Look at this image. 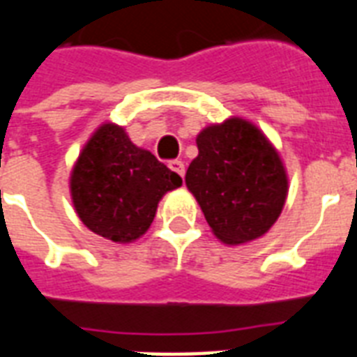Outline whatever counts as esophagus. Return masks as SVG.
<instances>
[{"instance_id": "1", "label": "esophagus", "mask_w": 357, "mask_h": 357, "mask_svg": "<svg viewBox=\"0 0 357 357\" xmlns=\"http://www.w3.org/2000/svg\"><path fill=\"white\" fill-rule=\"evenodd\" d=\"M168 168H170L172 172L178 174V176H181V178L185 176V162L179 161V159H174V161L168 162Z\"/></svg>"}]
</instances>
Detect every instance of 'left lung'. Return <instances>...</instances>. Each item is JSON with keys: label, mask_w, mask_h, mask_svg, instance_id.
<instances>
[{"label": "left lung", "mask_w": 357, "mask_h": 357, "mask_svg": "<svg viewBox=\"0 0 357 357\" xmlns=\"http://www.w3.org/2000/svg\"><path fill=\"white\" fill-rule=\"evenodd\" d=\"M198 157L185 183L224 244L259 238L282 215L289 181L280 153L248 120L228 119L202 129Z\"/></svg>", "instance_id": "left-lung-1"}]
</instances>
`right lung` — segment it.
<instances>
[{
	"mask_svg": "<svg viewBox=\"0 0 357 357\" xmlns=\"http://www.w3.org/2000/svg\"><path fill=\"white\" fill-rule=\"evenodd\" d=\"M183 183L155 155L129 140L116 123H102L81 150L70 192L86 228L113 243H133L148 231L157 204Z\"/></svg>",
	"mask_w": 357,
	"mask_h": 357,
	"instance_id": "obj_1",
	"label": "right lung"
}]
</instances>
